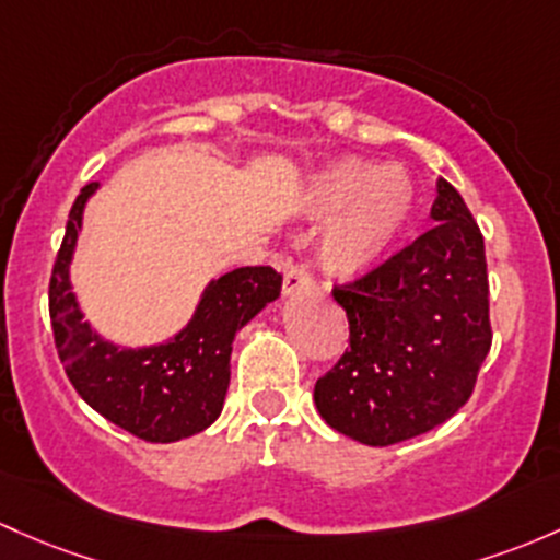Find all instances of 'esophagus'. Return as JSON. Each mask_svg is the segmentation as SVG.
I'll use <instances>...</instances> for the list:
<instances>
[{
	"mask_svg": "<svg viewBox=\"0 0 560 560\" xmlns=\"http://www.w3.org/2000/svg\"><path fill=\"white\" fill-rule=\"evenodd\" d=\"M314 290V281H311L308 270L303 268V265H292V268H287L284 273V295L287 298H295L300 292H311Z\"/></svg>",
	"mask_w": 560,
	"mask_h": 560,
	"instance_id": "esophagus-1",
	"label": "esophagus"
}]
</instances>
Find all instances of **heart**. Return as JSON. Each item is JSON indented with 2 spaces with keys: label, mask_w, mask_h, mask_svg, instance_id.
Listing matches in <instances>:
<instances>
[{
  "label": "heart",
  "mask_w": 560,
  "mask_h": 560,
  "mask_svg": "<svg viewBox=\"0 0 560 560\" xmlns=\"http://www.w3.org/2000/svg\"><path fill=\"white\" fill-rule=\"evenodd\" d=\"M308 201L316 214H335L319 238V265L351 279L381 262L408 231L419 192L397 163L340 158L314 174Z\"/></svg>",
  "instance_id": "1"
}]
</instances>
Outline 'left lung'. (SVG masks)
<instances>
[{
	"label": "left lung",
	"instance_id": "1",
	"mask_svg": "<svg viewBox=\"0 0 560 560\" xmlns=\"http://www.w3.org/2000/svg\"><path fill=\"white\" fill-rule=\"evenodd\" d=\"M429 217L434 228L413 244L332 290L351 349L316 381L314 402L335 432L375 448L448 421L491 349L478 222L445 179Z\"/></svg>",
	"mask_w": 560,
	"mask_h": 560
}]
</instances>
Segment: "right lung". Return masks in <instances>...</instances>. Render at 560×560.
Segmentation results:
<instances>
[{
	"instance_id": "right-lung-1",
	"label": "right lung",
	"mask_w": 560,
	"mask_h": 560,
	"mask_svg": "<svg viewBox=\"0 0 560 560\" xmlns=\"http://www.w3.org/2000/svg\"><path fill=\"white\" fill-rule=\"evenodd\" d=\"M98 190L91 182L69 211L67 235L50 276V322L69 381L96 413L147 443H176L211 427L231 384L233 338L281 292L268 265L235 268L206 284L196 314L155 346H117L82 319L69 279L82 211Z\"/></svg>"
}]
</instances>
